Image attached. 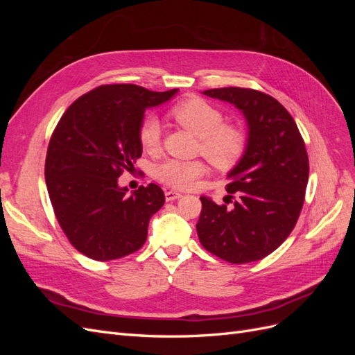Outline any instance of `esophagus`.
I'll use <instances>...</instances> for the list:
<instances>
[{"mask_svg":"<svg viewBox=\"0 0 355 355\" xmlns=\"http://www.w3.org/2000/svg\"><path fill=\"white\" fill-rule=\"evenodd\" d=\"M182 194H179V192H175V191H167L166 192V200L167 201H175L178 198H180Z\"/></svg>","mask_w":355,"mask_h":355,"instance_id":"34e87169","label":"esophagus"}]
</instances>
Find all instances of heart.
<instances>
[{
  "instance_id": "heart-1",
  "label": "heart",
  "mask_w": 355,
  "mask_h": 355,
  "mask_svg": "<svg viewBox=\"0 0 355 355\" xmlns=\"http://www.w3.org/2000/svg\"><path fill=\"white\" fill-rule=\"evenodd\" d=\"M173 120L200 139V153L219 170H230L243 157L247 139L237 125L223 124V112L200 98H189L175 105L170 111ZM159 123L154 116H146L141 124L139 139L148 151L159 145ZM204 173L201 161L167 159L158 166L157 178L175 189H189Z\"/></svg>"
}]
</instances>
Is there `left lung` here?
Instances as JSON below:
<instances>
[{"mask_svg": "<svg viewBox=\"0 0 355 355\" xmlns=\"http://www.w3.org/2000/svg\"><path fill=\"white\" fill-rule=\"evenodd\" d=\"M202 94L244 115L247 146L227 175L231 206L200 197V243L231 263L259 261L282 245L302 210L309 173L304 139L292 115L270 94L241 87Z\"/></svg>", "mask_w": 355, "mask_h": 355, "instance_id": "1", "label": "left lung"}]
</instances>
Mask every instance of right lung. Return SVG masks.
<instances>
[{"mask_svg":"<svg viewBox=\"0 0 355 355\" xmlns=\"http://www.w3.org/2000/svg\"><path fill=\"white\" fill-rule=\"evenodd\" d=\"M178 89L151 92L135 84L101 85L75 101L50 139L46 184L53 210L71 244L94 261H114L141 249L149 219L164 192L149 184L128 194L118 185L142 155L145 111Z\"/></svg>","mask_w":355,"mask_h":355,"instance_id":"1","label":"right lung"}]
</instances>
